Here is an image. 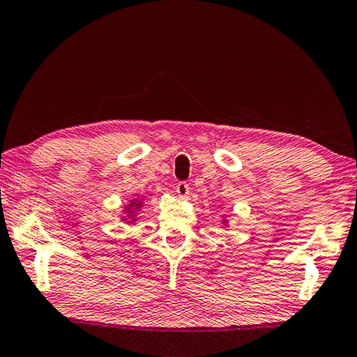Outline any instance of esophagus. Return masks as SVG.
Returning <instances> with one entry per match:
<instances>
[{
	"instance_id": "esophagus-1",
	"label": "esophagus",
	"mask_w": 357,
	"mask_h": 357,
	"mask_svg": "<svg viewBox=\"0 0 357 357\" xmlns=\"http://www.w3.org/2000/svg\"><path fill=\"white\" fill-rule=\"evenodd\" d=\"M176 193L179 198H183V200H187L189 198V193H190V187L187 183H178L176 184Z\"/></svg>"
}]
</instances>
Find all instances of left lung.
Masks as SVG:
<instances>
[{"label": "left lung", "mask_w": 357, "mask_h": 357, "mask_svg": "<svg viewBox=\"0 0 357 357\" xmlns=\"http://www.w3.org/2000/svg\"><path fill=\"white\" fill-rule=\"evenodd\" d=\"M222 223H227V220H225V219H223V222H222Z\"/></svg>", "instance_id": "left-lung-1"}]
</instances>
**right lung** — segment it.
<instances>
[{
    "label": "right lung",
    "mask_w": 357,
    "mask_h": 357,
    "mask_svg": "<svg viewBox=\"0 0 357 357\" xmlns=\"http://www.w3.org/2000/svg\"><path fill=\"white\" fill-rule=\"evenodd\" d=\"M143 206V200H138V198H134V200H130V203L126 206V213L128 215L123 217V220L126 222H135V215H137V211H140V208Z\"/></svg>",
    "instance_id": "1"
}]
</instances>
